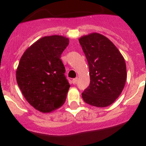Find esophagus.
Masks as SVG:
<instances>
[{
	"instance_id": "34e87169",
	"label": "esophagus",
	"mask_w": 146,
	"mask_h": 146,
	"mask_svg": "<svg viewBox=\"0 0 146 146\" xmlns=\"http://www.w3.org/2000/svg\"><path fill=\"white\" fill-rule=\"evenodd\" d=\"M77 80H78V78H77V77H76V78H74V79L72 80V83H73V84H76V83H77Z\"/></svg>"
}]
</instances>
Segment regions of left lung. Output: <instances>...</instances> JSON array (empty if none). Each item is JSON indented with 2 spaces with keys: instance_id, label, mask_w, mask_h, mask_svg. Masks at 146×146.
Segmentation results:
<instances>
[{
  "instance_id": "left-lung-1",
  "label": "left lung",
  "mask_w": 146,
  "mask_h": 146,
  "mask_svg": "<svg viewBox=\"0 0 146 146\" xmlns=\"http://www.w3.org/2000/svg\"><path fill=\"white\" fill-rule=\"evenodd\" d=\"M89 66L90 84L82 94L86 103L98 108L113 104L120 96L126 80L123 57L114 44L97 33L80 38Z\"/></svg>"
}]
</instances>
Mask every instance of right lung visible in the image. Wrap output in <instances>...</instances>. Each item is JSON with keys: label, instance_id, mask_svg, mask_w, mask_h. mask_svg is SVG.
Masks as SVG:
<instances>
[{"label": "right lung", "instance_id": "right-lung-1", "mask_svg": "<svg viewBox=\"0 0 146 146\" xmlns=\"http://www.w3.org/2000/svg\"><path fill=\"white\" fill-rule=\"evenodd\" d=\"M69 40L62 36H44L25 50L16 72L18 86L31 106L50 113L64 104L70 87L60 55Z\"/></svg>", "mask_w": 146, "mask_h": 146}]
</instances>
